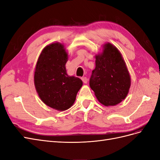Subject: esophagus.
Listing matches in <instances>:
<instances>
[{
    "instance_id": "esophagus-1",
    "label": "esophagus",
    "mask_w": 160,
    "mask_h": 160,
    "mask_svg": "<svg viewBox=\"0 0 160 160\" xmlns=\"http://www.w3.org/2000/svg\"><path fill=\"white\" fill-rule=\"evenodd\" d=\"M81 80L83 81V82L84 83H88V79L87 77H82L81 78Z\"/></svg>"
}]
</instances>
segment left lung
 Masks as SVG:
<instances>
[{"label":"left lung","mask_w":160,"mask_h":160,"mask_svg":"<svg viewBox=\"0 0 160 160\" xmlns=\"http://www.w3.org/2000/svg\"><path fill=\"white\" fill-rule=\"evenodd\" d=\"M103 48V52L96 56L95 69L92 71L89 85L101 103L115 105L126 98L130 76L117 48L110 43Z\"/></svg>","instance_id":"obj_1"}]
</instances>
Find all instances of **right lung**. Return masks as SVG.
<instances>
[{"instance_id": "obj_1", "label": "right lung", "mask_w": 160, "mask_h": 160, "mask_svg": "<svg viewBox=\"0 0 160 160\" xmlns=\"http://www.w3.org/2000/svg\"><path fill=\"white\" fill-rule=\"evenodd\" d=\"M68 55L59 42L52 43L42 51L34 76L36 90L42 102L55 109L64 111L74 103L82 81L67 74Z\"/></svg>"}]
</instances>
